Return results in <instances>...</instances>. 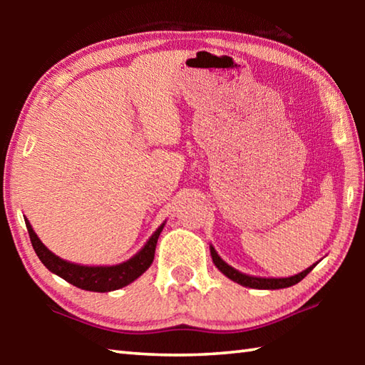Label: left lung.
Wrapping results in <instances>:
<instances>
[{"label": "left lung", "instance_id": "8db88e82", "mask_svg": "<svg viewBox=\"0 0 365 365\" xmlns=\"http://www.w3.org/2000/svg\"><path fill=\"white\" fill-rule=\"evenodd\" d=\"M211 256H212V261L215 264V267H217L222 272V274L227 275L228 279L240 283V285H243V287L257 288V289H279V288L293 287V285H296V283L304 279L309 272H311L317 265V264H314V265H311V267H307L306 270H302L301 274L294 275V277H288V279H261V277H250L246 274H242V272H238V270H235L233 267H230V265L222 261L212 246H211Z\"/></svg>", "mask_w": 365, "mask_h": 365}]
</instances>
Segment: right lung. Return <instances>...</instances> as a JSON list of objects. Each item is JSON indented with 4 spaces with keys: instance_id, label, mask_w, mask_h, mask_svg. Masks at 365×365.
I'll return each mask as SVG.
<instances>
[{
    "instance_id": "1",
    "label": "right lung",
    "mask_w": 365,
    "mask_h": 365,
    "mask_svg": "<svg viewBox=\"0 0 365 365\" xmlns=\"http://www.w3.org/2000/svg\"><path fill=\"white\" fill-rule=\"evenodd\" d=\"M26 225L36 256L40 257V261L45 264V267L48 270H51L53 274L59 275L61 279H64L66 282L72 283L73 287L86 289V292L98 293L113 292V289H119L128 285V283H132L133 280H137L138 277L153 264L158 238L164 228V224L160 225L158 230L153 233V237L148 240L145 248L141 250L138 255H135L132 259H128L127 262L119 265H110V267H103V265H100V267H88V265L67 262L64 259L53 255V252L40 242V238L36 237L32 225H30V222L27 219Z\"/></svg>"
}]
</instances>
